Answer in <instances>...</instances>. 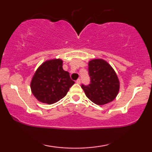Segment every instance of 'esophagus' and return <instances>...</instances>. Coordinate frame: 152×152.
<instances>
[{
    "label": "esophagus",
    "instance_id": "esophagus-1",
    "mask_svg": "<svg viewBox=\"0 0 152 152\" xmlns=\"http://www.w3.org/2000/svg\"><path fill=\"white\" fill-rule=\"evenodd\" d=\"M76 82L77 84H80V82H81V80L80 79V78H78V80H77L76 81Z\"/></svg>",
    "mask_w": 152,
    "mask_h": 152
}]
</instances>
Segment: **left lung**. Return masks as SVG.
Wrapping results in <instances>:
<instances>
[{"mask_svg": "<svg viewBox=\"0 0 152 152\" xmlns=\"http://www.w3.org/2000/svg\"><path fill=\"white\" fill-rule=\"evenodd\" d=\"M91 82L81 87L86 96L94 103L102 105L113 101L119 92V82L113 68L107 61L96 59L89 61Z\"/></svg>", "mask_w": 152, "mask_h": 152, "instance_id": "1", "label": "left lung"}]
</instances>
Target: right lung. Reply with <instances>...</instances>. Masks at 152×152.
Wrapping results in <instances>:
<instances>
[{"mask_svg": "<svg viewBox=\"0 0 152 152\" xmlns=\"http://www.w3.org/2000/svg\"><path fill=\"white\" fill-rule=\"evenodd\" d=\"M62 63L60 59L46 61L35 72L31 88L38 101L55 103L66 96L74 84L68 72L63 70Z\"/></svg>", "mask_w": 152, "mask_h": 152, "instance_id": "right-lung-1", "label": "right lung"}]
</instances>
